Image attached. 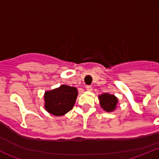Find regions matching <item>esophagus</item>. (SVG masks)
Instances as JSON below:
<instances>
[{
  "mask_svg": "<svg viewBox=\"0 0 159 159\" xmlns=\"http://www.w3.org/2000/svg\"><path fill=\"white\" fill-rule=\"evenodd\" d=\"M86 88H87V91H88V92H92V86H87V87H86Z\"/></svg>",
  "mask_w": 159,
  "mask_h": 159,
  "instance_id": "1",
  "label": "esophagus"
}]
</instances>
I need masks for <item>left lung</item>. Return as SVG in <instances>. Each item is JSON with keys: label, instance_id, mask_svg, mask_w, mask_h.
I'll return each instance as SVG.
<instances>
[{"label": "left lung", "instance_id": "obj_1", "mask_svg": "<svg viewBox=\"0 0 159 159\" xmlns=\"http://www.w3.org/2000/svg\"><path fill=\"white\" fill-rule=\"evenodd\" d=\"M99 100L102 108L106 112H111L115 111V109L116 108V105L118 103V99L114 95H111L109 93L100 95Z\"/></svg>", "mask_w": 159, "mask_h": 159}]
</instances>
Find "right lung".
<instances>
[{
    "mask_svg": "<svg viewBox=\"0 0 159 159\" xmlns=\"http://www.w3.org/2000/svg\"><path fill=\"white\" fill-rule=\"evenodd\" d=\"M76 87L62 85L44 93V108L53 116H61L73 108L77 97Z\"/></svg>",
    "mask_w": 159,
    "mask_h": 159,
    "instance_id": "add662e5",
    "label": "right lung"
}]
</instances>
